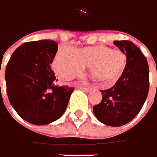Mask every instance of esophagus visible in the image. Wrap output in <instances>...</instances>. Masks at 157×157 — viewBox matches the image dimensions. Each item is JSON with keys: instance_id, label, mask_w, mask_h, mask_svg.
Returning <instances> with one entry per match:
<instances>
[{"instance_id": "obj_1", "label": "esophagus", "mask_w": 157, "mask_h": 157, "mask_svg": "<svg viewBox=\"0 0 157 157\" xmlns=\"http://www.w3.org/2000/svg\"><path fill=\"white\" fill-rule=\"evenodd\" d=\"M80 89L81 90H83L84 92H86V93H88V92H90V91L91 90L90 88H89V87H80Z\"/></svg>"}]
</instances>
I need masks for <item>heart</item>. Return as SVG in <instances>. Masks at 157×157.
<instances>
[{"label": "heart", "instance_id": "obj_1", "mask_svg": "<svg viewBox=\"0 0 157 157\" xmlns=\"http://www.w3.org/2000/svg\"><path fill=\"white\" fill-rule=\"evenodd\" d=\"M127 59L123 52L105 45L89 46L73 51L61 47L52 62V68L60 78L68 79L84 67H89L92 78L104 87H112L119 80L125 70Z\"/></svg>", "mask_w": 157, "mask_h": 157}]
</instances>
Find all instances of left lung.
<instances>
[{"label":"left lung","instance_id":"1","mask_svg":"<svg viewBox=\"0 0 157 157\" xmlns=\"http://www.w3.org/2000/svg\"><path fill=\"white\" fill-rule=\"evenodd\" d=\"M113 44L126 55V67L114 86L101 90V101L93 106V112L102 123L119 127L132 121L141 110L147 98L150 78L147 60L133 42L114 40Z\"/></svg>","mask_w":157,"mask_h":157}]
</instances>
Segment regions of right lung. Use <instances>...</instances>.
Returning a JSON list of instances; mask_svg holds the SVG:
<instances>
[{
    "label": "right lung",
    "instance_id": "obj_1",
    "mask_svg": "<svg viewBox=\"0 0 157 157\" xmlns=\"http://www.w3.org/2000/svg\"><path fill=\"white\" fill-rule=\"evenodd\" d=\"M58 50L55 41L27 42L13 52L6 68L9 101L23 119L45 125L63 115L73 88L55 85L51 63Z\"/></svg>",
    "mask_w": 157,
    "mask_h": 157
}]
</instances>
